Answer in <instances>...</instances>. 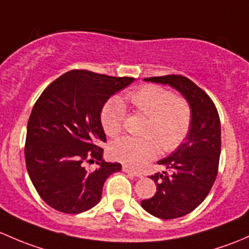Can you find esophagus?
Wrapping results in <instances>:
<instances>
[{
  "label": "esophagus",
  "mask_w": 249,
  "mask_h": 249,
  "mask_svg": "<svg viewBox=\"0 0 249 249\" xmlns=\"http://www.w3.org/2000/svg\"><path fill=\"white\" fill-rule=\"evenodd\" d=\"M122 170L124 171V173H127V174H130V175H133V176H137V178H140V176H142V174L140 173H138V171H134V170H132V169H129L128 168V166H124V168H122Z\"/></svg>",
  "instance_id": "34e87169"
}]
</instances>
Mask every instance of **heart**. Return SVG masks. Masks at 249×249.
<instances>
[{"label":"heart","mask_w":249,"mask_h":249,"mask_svg":"<svg viewBox=\"0 0 249 249\" xmlns=\"http://www.w3.org/2000/svg\"><path fill=\"white\" fill-rule=\"evenodd\" d=\"M127 101L139 114L147 116L143 137H124L112 142L110 155L130 168H140L160 150L170 152L187 137L192 124V109L182 97L157 85H146L130 92ZM125 107L120 101H109L101 111V122L109 137L124 129Z\"/></svg>","instance_id":"b5f03b06"}]
</instances>
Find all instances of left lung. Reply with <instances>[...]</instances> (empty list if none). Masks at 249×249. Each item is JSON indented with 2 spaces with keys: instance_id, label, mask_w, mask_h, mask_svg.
<instances>
[{
  "instance_id": "obj_1",
  "label": "left lung",
  "mask_w": 249,
  "mask_h": 249,
  "mask_svg": "<svg viewBox=\"0 0 249 249\" xmlns=\"http://www.w3.org/2000/svg\"><path fill=\"white\" fill-rule=\"evenodd\" d=\"M178 89L192 109L186 140L169 157L160 160L168 171L150 176L157 192L142 200L148 213L162 219L186 216L196 210L211 191L218 173L220 156L219 115L209 94L188 78L164 75L143 79Z\"/></svg>"
}]
</instances>
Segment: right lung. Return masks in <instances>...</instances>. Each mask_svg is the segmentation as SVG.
<instances>
[{
	"label": "right lung",
	"instance_id": "obj_1",
	"mask_svg": "<svg viewBox=\"0 0 249 249\" xmlns=\"http://www.w3.org/2000/svg\"><path fill=\"white\" fill-rule=\"evenodd\" d=\"M134 78L71 71L43 91L27 124L25 160L36 191L49 206L63 213H81L102 198L104 182L121 170L103 160L107 142L101 111L114 93ZM97 160L96 171L85 161Z\"/></svg>",
	"mask_w": 249,
	"mask_h": 249
}]
</instances>
